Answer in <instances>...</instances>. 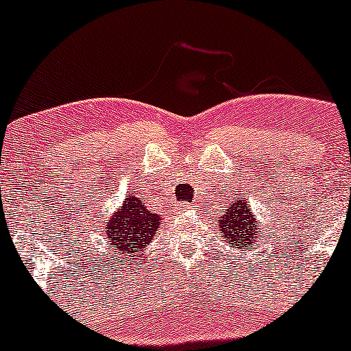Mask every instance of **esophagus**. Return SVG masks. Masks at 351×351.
<instances>
[{"label": "esophagus", "instance_id": "1", "mask_svg": "<svg viewBox=\"0 0 351 351\" xmlns=\"http://www.w3.org/2000/svg\"><path fill=\"white\" fill-rule=\"evenodd\" d=\"M180 209H189V204H182V206H180Z\"/></svg>", "mask_w": 351, "mask_h": 351}]
</instances>
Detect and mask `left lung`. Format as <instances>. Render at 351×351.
Instances as JSON below:
<instances>
[{
	"label": "left lung",
	"mask_w": 351,
	"mask_h": 351,
	"mask_svg": "<svg viewBox=\"0 0 351 351\" xmlns=\"http://www.w3.org/2000/svg\"><path fill=\"white\" fill-rule=\"evenodd\" d=\"M217 223H219V233L228 241H231L234 248H247L255 245L257 221L254 214L247 209V204H243V200L233 202V206L226 213L221 214Z\"/></svg>",
	"instance_id": "8db88e82"
}]
</instances>
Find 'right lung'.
<instances>
[{"label": "right lung", "mask_w": 351, "mask_h": 351, "mask_svg": "<svg viewBox=\"0 0 351 351\" xmlns=\"http://www.w3.org/2000/svg\"><path fill=\"white\" fill-rule=\"evenodd\" d=\"M161 224V217L151 213L145 207L144 200L137 199L132 193L125 199L123 206L108 223V237L113 241L118 254L134 255V252H141L145 243H151L152 237Z\"/></svg>", "instance_id": "add662e5"}]
</instances>
